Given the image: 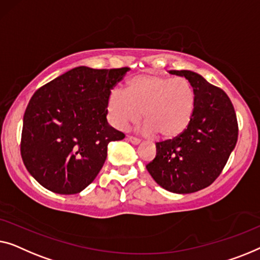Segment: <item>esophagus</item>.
<instances>
[{"label":"esophagus","instance_id":"1","mask_svg":"<svg viewBox=\"0 0 260 260\" xmlns=\"http://www.w3.org/2000/svg\"><path fill=\"white\" fill-rule=\"evenodd\" d=\"M127 141H129L131 144H133V145L140 144V140H139V139H137V138H133V137H127Z\"/></svg>","mask_w":260,"mask_h":260}]
</instances>
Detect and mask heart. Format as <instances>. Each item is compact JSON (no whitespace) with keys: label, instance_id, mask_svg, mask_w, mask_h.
<instances>
[{"label":"heart","instance_id":"1","mask_svg":"<svg viewBox=\"0 0 260 260\" xmlns=\"http://www.w3.org/2000/svg\"><path fill=\"white\" fill-rule=\"evenodd\" d=\"M194 107L196 94L188 80L156 73L132 78L127 90L112 89L107 102L115 128L123 131L139 122L144 112V134H158L162 140L177 139L188 128Z\"/></svg>","mask_w":260,"mask_h":260}]
</instances>
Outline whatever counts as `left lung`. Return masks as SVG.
<instances>
[{"label": "left lung", "mask_w": 260, "mask_h": 260, "mask_svg": "<svg viewBox=\"0 0 260 260\" xmlns=\"http://www.w3.org/2000/svg\"><path fill=\"white\" fill-rule=\"evenodd\" d=\"M184 76L196 94L188 128L173 140L156 142V155L146 168L167 191L187 194L210 186L221 173L238 140L235 108L224 90L191 71H170Z\"/></svg>", "instance_id": "obj_1"}]
</instances>
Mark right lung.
I'll list each match as a JSON object with an SVG mask.
<instances>
[{
  "label": "right lung",
  "mask_w": 260,
  "mask_h": 260,
  "mask_svg": "<svg viewBox=\"0 0 260 260\" xmlns=\"http://www.w3.org/2000/svg\"><path fill=\"white\" fill-rule=\"evenodd\" d=\"M128 69L80 66L34 93L23 116L21 155L40 185L75 194L96 178L109 142L125 138L108 123L107 102Z\"/></svg>",
  "instance_id": "right-lung-1"
}]
</instances>
